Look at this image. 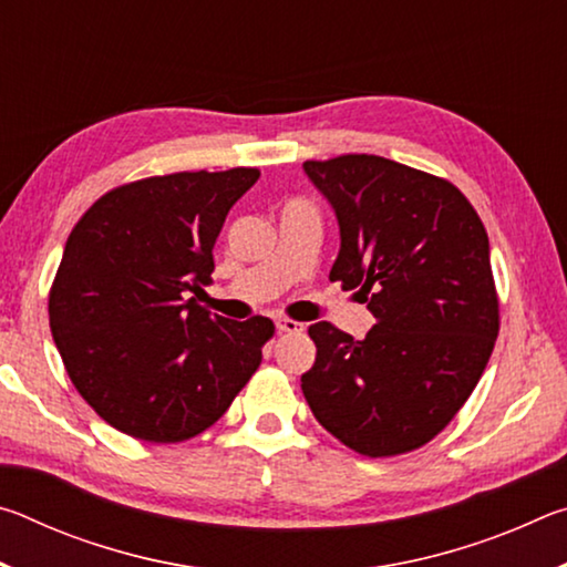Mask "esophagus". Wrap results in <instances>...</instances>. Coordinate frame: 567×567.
Segmentation results:
<instances>
[{"label":"esophagus","instance_id":"1","mask_svg":"<svg viewBox=\"0 0 567 567\" xmlns=\"http://www.w3.org/2000/svg\"><path fill=\"white\" fill-rule=\"evenodd\" d=\"M277 330L280 332H287V334H300L305 330L302 322H295V320H277Z\"/></svg>","mask_w":567,"mask_h":567}]
</instances>
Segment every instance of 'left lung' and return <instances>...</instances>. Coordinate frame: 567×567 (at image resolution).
<instances>
[{
    "label": "left lung",
    "mask_w": 567,
    "mask_h": 567,
    "mask_svg": "<svg viewBox=\"0 0 567 567\" xmlns=\"http://www.w3.org/2000/svg\"><path fill=\"white\" fill-rule=\"evenodd\" d=\"M302 167L340 225L330 280L358 290L378 320L364 340L310 324L318 358L305 400L354 453H410L457 415L493 354L501 305L487 233L453 182L400 162L340 155Z\"/></svg>",
    "instance_id": "8db88e82"
}]
</instances>
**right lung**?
<instances>
[{"label": "right lung", "instance_id": "add662e5", "mask_svg": "<svg viewBox=\"0 0 567 567\" xmlns=\"http://www.w3.org/2000/svg\"><path fill=\"white\" fill-rule=\"evenodd\" d=\"M260 169L175 172L114 187L66 237L50 328L76 392L120 433L182 443L225 415L262 362L272 320L209 315L225 217Z\"/></svg>", "mask_w": 567, "mask_h": 567}]
</instances>
